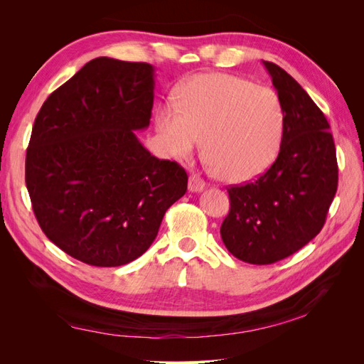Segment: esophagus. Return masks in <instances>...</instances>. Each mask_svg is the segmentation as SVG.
Returning <instances> with one entry per match:
<instances>
[{
	"label": "esophagus",
	"instance_id": "esophagus-1",
	"mask_svg": "<svg viewBox=\"0 0 364 364\" xmlns=\"http://www.w3.org/2000/svg\"><path fill=\"white\" fill-rule=\"evenodd\" d=\"M203 188H205L203 179H200L199 176H196V174L190 176V179H188V190H190L191 193H199V191H202Z\"/></svg>",
	"mask_w": 364,
	"mask_h": 364
}]
</instances>
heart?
<instances>
[{
  "label": "heart",
  "mask_w": 364,
  "mask_h": 364,
  "mask_svg": "<svg viewBox=\"0 0 364 364\" xmlns=\"http://www.w3.org/2000/svg\"><path fill=\"white\" fill-rule=\"evenodd\" d=\"M158 130L174 158L188 159L205 141V156L220 178L247 182L277 159L285 130L279 97L237 75L193 77L178 91V111L162 109Z\"/></svg>",
  "instance_id": "1"
}]
</instances>
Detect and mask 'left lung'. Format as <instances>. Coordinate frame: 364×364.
<instances>
[{"mask_svg": "<svg viewBox=\"0 0 364 364\" xmlns=\"http://www.w3.org/2000/svg\"><path fill=\"white\" fill-rule=\"evenodd\" d=\"M262 63L284 107L282 144L257 181L229 186V214L220 228L235 258L259 266L293 255L321 232L338 182L336 146L323 112L287 71Z\"/></svg>", "mask_w": 364, "mask_h": 364, "instance_id": "1", "label": "left lung"}]
</instances>
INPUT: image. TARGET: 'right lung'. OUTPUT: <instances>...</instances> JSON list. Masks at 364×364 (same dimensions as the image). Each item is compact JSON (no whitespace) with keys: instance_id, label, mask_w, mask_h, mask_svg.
I'll use <instances>...</instances> for the list:
<instances>
[{"instance_id":"right-lung-1","label":"right lung","mask_w":364,"mask_h":364,"mask_svg":"<svg viewBox=\"0 0 364 364\" xmlns=\"http://www.w3.org/2000/svg\"><path fill=\"white\" fill-rule=\"evenodd\" d=\"M155 70L97 58L42 105L26 156V185L43 234L97 267L136 259L186 193L178 162L158 159L134 130L149 127Z\"/></svg>"}]
</instances>
